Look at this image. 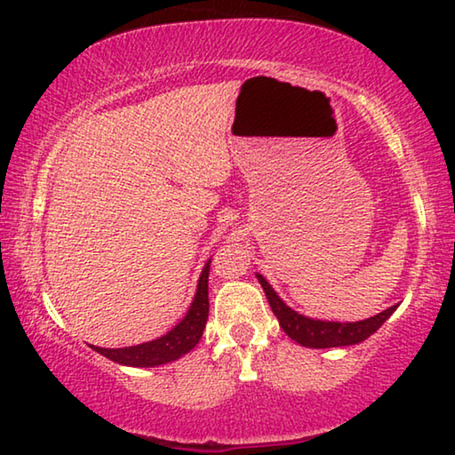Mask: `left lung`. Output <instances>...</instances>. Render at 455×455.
I'll return each mask as SVG.
<instances>
[{
	"label": "left lung",
	"instance_id": "8db88e82",
	"mask_svg": "<svg viewBox=\"0 0 455 455\" xmlns=\"http://www.w3.org/2000/svg\"><path fill=\"white\" fill-rule=\"evenodd\" d=\"M257 279L260 283V287H263L265 295L268 299V305H271V309L276 315V319H279V325L283 327L284 333H287L292 341L303 345V347L327 349V347H345V345H355V343L365 341V339L369 335H373L375 331L391 317V313L397 309V305H394L379 315H373V317H369L365 321H355V323L309 319L284 305L283 299L276 295L263 275L257 273Z\"/></svg>",
	"mask_w": 455,
	"mask_h": 455
}]
</instances>
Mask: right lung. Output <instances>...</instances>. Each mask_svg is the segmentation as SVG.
<instances>
[{"label": "right lung", "instance_id": "1", "mask_svg": "<svg viewBox=\"0 0 455 455\" xmlns=\"http://www.w3.org/2000/svg\"><path fill=\"white\" fill-rule=\"evenodd\" d=\"M209 268L211 260L200 273L196 295L192 299L188 313L166 335L148 343L134 345V347L104 349L92 345V349L98 351L100 355L112 359L114 363L128 367H156L187 355L190 349L196 347L200 337H203L206 319H209Z\"/></svg>", "mask_w": 455, "mask_h": 455}]
</instances>
